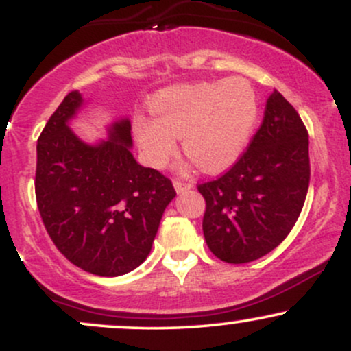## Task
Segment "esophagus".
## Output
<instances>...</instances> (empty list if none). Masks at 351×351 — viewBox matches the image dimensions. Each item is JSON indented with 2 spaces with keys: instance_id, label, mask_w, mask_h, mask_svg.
<instances>
[{
  "instance_id": "obj_1",
  "label": "esophagus",
  "mask_w": 351,
  "mask_h": 351,
  "mask_svg": "<svg viewBox=\"0 0 351 351\" xmlns=\"http://www.w3.org/2000/svg\"><path fill=\"white\" fill-rule=\"evenodd\" d=\"M173 186H175L176 193H184V191H188V189H191L193 184L188 183V181L175 180V181H173Z\"/></svg>"
}]
</instances>
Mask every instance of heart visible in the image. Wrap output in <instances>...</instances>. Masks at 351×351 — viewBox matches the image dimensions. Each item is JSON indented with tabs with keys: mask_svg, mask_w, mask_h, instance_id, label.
<instances>
[{
	"mask_svg": "<svg viewBox=\"0 0 351 351\" xmlns=\"http://www.w3.org/2000/svg\"><path fill=\"white\" fill-rule=\"evenodd\" d=\"M148 117L136 114L134 136L148 165L163 168L183 150L203 171H219L244 150L257 119V99L243 79L184 84L165 88L152 99Z\"/></svg>",
	"mask_w": 351,
	"mask_h": 351,
	"instance_id": "heart-1",
	"label": "heart"
}]
</instances>
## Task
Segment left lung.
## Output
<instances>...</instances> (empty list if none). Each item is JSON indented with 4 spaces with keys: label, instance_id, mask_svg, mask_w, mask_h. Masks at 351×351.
<instances>
[{
    "label": "left lung",
    "instance_id": "8db88e82",
    "mask_svg": "<svg viewBox=\"0 0 351 351\" xmlns=\"http://www.w3.org/2000/svg\"><path fill=\"white\" fill-rule=\"evenodd\" d=\"M308 181L307 128L274 90L247 150L223 176L198 184L206 201L203 234L209 251L229 264L271 252L299 219Z\"/></svg>",
    "mask_w": 351,
    "mask_h": 351
}]
</instances>
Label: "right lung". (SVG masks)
<instances>
[{
  "instance_id": "right-lung-1",
  "label": "right lung",
  "mask_w": 351,
  "mask_h": 351,
  "mask_svg": "<svg viewBox=\"0 0 351 351\" xmlns=\"http://www.w3.org/2000/svg\"><path fill=\"white\" fill-rule=\"evenodd\" d=\"M82 107L72 90L39 135L36 201L66 259L95 276H123L147 259L176 191L162 173L136 163L128 119L115 120L107 140H80L69 120Z\"/></svg>"
}]
</instances>
